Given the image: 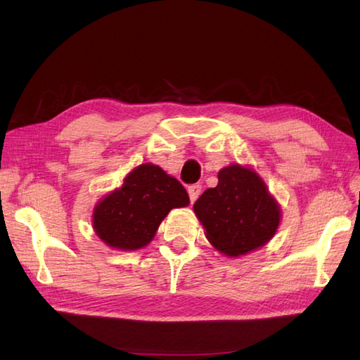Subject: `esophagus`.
Wrapping results in <instances>:
<instances>
[{"instance_id":"obj_1","label":"esophagus","mask_w":360,"mask_h":360,"mask_svg":"<svg viewBox=\"0 0 360 360\" xmlns=\"http://www.w3.org/2000/svg\"><path fill=\"white\" fill-rule=\"evenodd\" d=\"M201 186L200 184H192V186H188V188H187V192H188V196H190V201L192 202H195L196 200H198V196L201 195Z\"/></svg>"}]
</instances>
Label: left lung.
I'll return each instance as SVG.
<instances>
[{"mask_svg": "<svg viewBox=\"0 0 360 360\" xmlns=\"http://www.w3.org/2000/svg\"><path fill=\"white\" fill-rule=\"evenodd\" d=\"M205 236L229 257L244 255L269 241L280 223V207L262 178L241 165L218 173V186L193 204Z\"/></svg>", "mask_w": 360, "mask_h": 360, "instance_id": "1", "label": "left lung"}]
</instances>
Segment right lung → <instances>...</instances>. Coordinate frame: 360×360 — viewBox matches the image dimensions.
<instances>
[{
    "instance_id": "add662e5",
    "label": "right lung",
    "mask_w": 360,
    "mask_h": 360,
    "mask_svg": "<svg viewBox=\"0 0 360 360\" xmlns=\"http://www.w3.org/2000/svg\"><path fill=\"white\" fill-rule=\"evenodd\" d=\"M188 202L187 190L178 179L158 165L142 164L127 176L122 188L97 204L94 231L111 248L141 249L153 240L168 212Z\"/></svg>"
}]
</instances>
